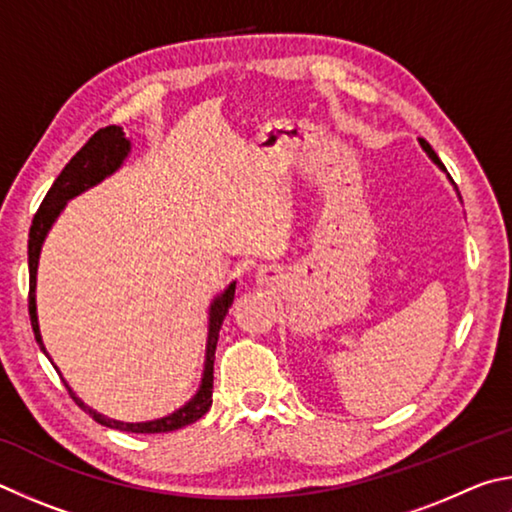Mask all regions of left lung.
<instances>
[{
    "instance_id": "obj_1",
    "label": "left lung",
    "mask_w": 512,
    "mask_h": 512,
    "mask_svg": "<svg viewBox=\"0 0 512 512\" xmlns=\"http://www.w3.org/2000/svg\"><path fill=\"white\" fill-rule=\"evenodd\" d=\"M420 143H423V148H425V152H427V155H429V157H432V159L436 161V164H438V166H441V168H445V166H443V161H441V159H438V155H436V152L432 150V146H429V143H427L425 139H420Z\"/></svg>"
}]
</instances>
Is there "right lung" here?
I'll list each match as a JSON object with an SVG mask.
<instances>
[{"label":"right lung","instance_id":"1","mask_svg":"<svg viewBox=\"0 0 512 512\" xmlns=\"http://www.w3.org/2000/svg\"><path fill=\"white\" fill-rule=\"evenodd\" d=\"M128 152H130V141L123 137V130L116 128V125H107V128H101L98 132H94L85 146L69 159V164L65 168H62V173L58 175L56 182L51 184L47 195H44L38 213L33 215L31 231H29V317H31V328H33L35 342L40 344L44 355H47V348H44V344H42L38 315H35V272H38V258H40L44 236H47V231L51 229L53 220L58 218V213L65 209L67 200L76 197L78 193H83L85 188L98 184L107 175H112L114 170L123 164V159H125V155H128ZM233 292H236V283H231L229 288L213 301L202 384L193 396V400H188L182 409L175 411V414H170L166 418H159V420H150V423H121V420L105 418V416L98 414V411L89 409L85 402H80L74 396V391L67 387L69 396L74 398L76 405L83 409L85 414L92 416L96 423H101L105 427H112V429H121V432L164 434V432H175V429H182L186 425L195 423V420H200L206 414V411H209L211 402H213L211 398H213L215 346H218L222 321H224V317H227L229 306L233 303Z\"/></svg>","mask_w":512,"mask_h":512}]
</instances>
